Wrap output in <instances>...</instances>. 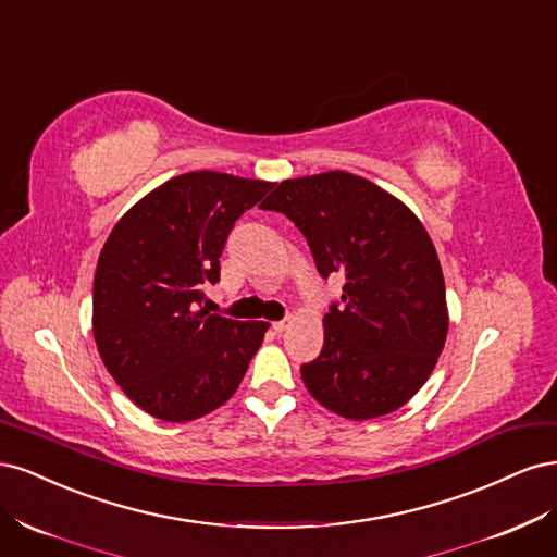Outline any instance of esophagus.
<instances>
[{
    "mask_svg": "<svg viewBox=\"0 0 557 557\" xmlns=\"http://www.w3.org/2000/svg\"><path fill=\"white\" fill-rule=\"evenodd\" d=\"M288 325H290V318H283V320H276V323H274L272 327H274L278 334H281V332L288 330Z\"/></svg>",
    "mask_w": 557,
    "mask_h": 557,
    "instance_id": "34e87169",
    "label": "esophagus"
}]
</instances>
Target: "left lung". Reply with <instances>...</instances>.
<instances>
[{
	"mask_svg": "<svg viewBox=\"0 0 557 557\" xmlns=\"http://www.w3.org/2000/svg\"><path fill=\"white\" fill-rule=\"evenodd\" d=\"M305 234L318 274L344 276L325 313L307 391L350 420L404 407L432 374L448 332L446 285L423 223L397 197L348 172L290 178L262 201Z\"/></svg>",
	"mask_w": 557,
	"mask_h": 557,
	"instance_id": "1",
	"label": "left lung"
}]
</instances>
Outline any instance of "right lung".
I'll return each mask as SVG.
<instances>
[{"instance_id":"add662e5","label":"right lung","mask_w":557,"mask_h":557,"mask_svg":"<svg viewBox=\"0 0 557 557\" xmlns=\"http://www.w3.org/2000/svg\"><path fill=\"white\" fill-rule=\"evenodd\" d=\"M274 183L188 172L137 201L99 252L92 334L109 374L146 413L185 423L237 391L267 323L209 313L234 223Z\"/></svg>"}]
</instances>
